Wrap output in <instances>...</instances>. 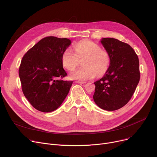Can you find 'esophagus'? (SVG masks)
<instances>
[{
	"label": "esophagus",
	"instance_id": "1",
	"mask_svg": "<svg viewBox=\"0 0 157 157\" xmlns=\"http://www.w3.org/2000/svg\"><path fill=\"white\" fill-rule=\"evenodd\" d=\"M75 82H76V83H78V84H84V83H86L85 82L81 81H76Z\"/></svg>",
	"mask_w": 157,
	"mask_h": 157
}]
</instances>
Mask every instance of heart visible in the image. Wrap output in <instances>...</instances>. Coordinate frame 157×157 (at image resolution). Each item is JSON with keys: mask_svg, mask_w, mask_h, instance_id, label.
<instances>
[{"mask_svg": "<svg viewBox=\"0 0 157 157\" xmlns=\"http://www.w3.org/2000/svg\"><path fill=\"white\" fill-rule=\"evenodd\" d=\"M75 53L70 48H66L61 55V63L68 70H73L82 61L83 68L71 72L70 78L86 81L93 79L96 75H103L110 64V56L107 51L101 49L97 43L89 41H81L74 46Z\"/></svg>", "mask_w": 157, "mask_h": 157, "instance_id": "1", "label": "heart"}]
</instances>
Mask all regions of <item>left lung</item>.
Returning <instances> with one entry per match:
<instances>
[{
	"label": "left lung",
	"mask_w": 157,
	"mask_h": 157,
	"mask_svg": "<svg viewBox=\"0 0 157 157\" xmlns=\"http://www.w3.org/2000/svg\"><path fill=\"white\" fill-rule=\"evenodd\" d=\"M101 43L110 56L104 76L94 82L93 99L101 109L113 111L124 106L131 99L140 80L139 61L129 44L113 38Z\"/></svg>",
	"instance_id": "1"
}]
</instances>
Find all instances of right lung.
<instances>
[{"instance_id":"add662e5","label":"right lung","mask_w":157,"mask_h":157,"mask_svg":"<svg viewBox=\"0 0 157 157\" xmlns=\"http://www.w3.org/2000/svg\"><path fill=\"white\" fill-rule=\"evenodd\" d=\"M71 44V41L68 38L45 37L21 59L18 74L22 91L39 111L55 110L70 91L73 81L59 79L67 75L61 63V55Z\"/></svg>"}]
</instances>
